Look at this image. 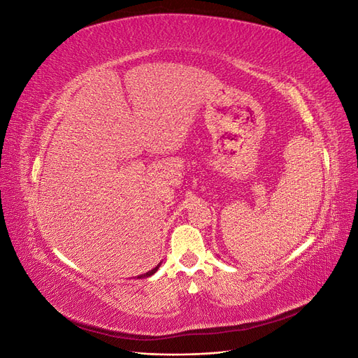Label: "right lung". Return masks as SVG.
<instances>
[{"mask_svg":"<svg viewBox=\"0 0 358 358\" xmlns=\"http://www.w3.org/2000/svg\"><path fill=\"white\" fill-rule=\"evenodd\" d=\"M159 266H161V263H158V266L155 267V268H152V270H149V272H146V273H143V275H138L137 278L138 279H143V278H149V276H152L155 272H157V270L159 268Z\"/></svg>","mask_w":358,"mask_h":358,"instance_id":"add662e5","label":"right lung"}]
</instances>
